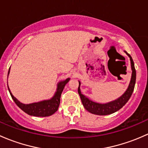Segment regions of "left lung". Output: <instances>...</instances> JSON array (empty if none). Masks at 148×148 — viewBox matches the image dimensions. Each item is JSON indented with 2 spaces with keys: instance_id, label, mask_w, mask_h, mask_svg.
I'll list each match as a JSON object with an SVG mask.
<instances>
[{
  "instance_id": "left-lung-1",
  "label": "left lung",
  "mask_w": 148,
  "mask_h": 148,
  "mask_svg": "<svg viewBox=\"0 0 148 148\" xmlns=\"http://www.w3.org/2000/svg\"><path fill=\"white\" fill-rule=\"evenodd\" d=\"M125 53L129 56L131 62V67H132V77H131V81L130 83L129 86L126 92H125L122 96H121L120 98H118L116 100L113 102L107 103V104H99L95 102H92L90 99H88L87 97L83 95L81 93L80 91V82H79V87H78V93L79 95L80 98H81L82 102L84 108L89 112L95 114H98V115H107V114H112L115 112L118 111L120 110L130 98L132 92L134 91L135 88V81H136V71H135V65H134V62L132 60V57L130 55L125 51Z\"/></svg>"
}]
</instances>
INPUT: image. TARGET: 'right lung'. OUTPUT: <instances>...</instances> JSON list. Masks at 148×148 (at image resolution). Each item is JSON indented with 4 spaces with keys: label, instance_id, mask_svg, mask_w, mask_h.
I'll return each mask as SVG.
<instances>
[{
    "label": "right lung",
    "instance_id": "1",
    "mask_svg": "<svg viewBox=\"0 0 148 148\" xmlns=\"http://www.w3.org/2000/svg\"><path fill=\"white\" fill-rule=\"evenodd\" d=\"M8 74H9V71H8ZM69 79H70L68 78L65 81L61 82L58 84V87L56 93L51 99L41 101V102L36 103H32V104H22L16 97H13V95L10 92L9 88H8V90H9L12 99L17 104L18 107L21 109L23 112L27 113L29 115L35 116V117H48V116H51L54 114L58 110L59 104H60L61 95H62L65 85L68 83Z\"/></svg>",
    "mask_w": 148,
    "mask_h": 148
}]
</instances>
